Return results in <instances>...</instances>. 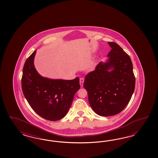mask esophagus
Listing matches in <instances>:
<instances>
[{"label":"esophagus","mask_w":158,"mask_h":158,"mask_svg":"<svg viewBox=\"0 0 158 158\" xmlns=\"http://www.w3.org/2000/svg\"><path fill=\"white\" fill-rule=\"evenodd\" d=\"M83 83H84V78L83 77L80 78V85L81 87H83Z\"/></svg>","instance_id":"esophagus-1"}]
</instances>
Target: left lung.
Listing matches in <instances>:
<instances>
[{"label": "left lung", "mask_w": 158, "mask_h": 158, "mask_svg": "<svg viewBox=\"0 0 158 158\" xmlns=\"http://www.w3.org/2000/svg\"><path fill=\"white\" fill-rule=\"evenodd\" d=\"M108 44L112 49L108 60L100 62L89 73L83 84L92 109L102 116L116 115L124 110L133 94L135 81L129 56L117 43Z\"/></svg>", "instance_id": "8db88e82"}]
</instances>
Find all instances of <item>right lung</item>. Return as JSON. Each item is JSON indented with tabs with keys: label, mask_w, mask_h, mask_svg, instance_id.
<instances>
[{
	"label": "right lung",
	"mask_w": 158,
	"mask_h": 158,
	"mask_svg": "<svg viewBox=\"0 0 158 158\" xmlns=\"http://www.w3.org/2000/svg\"><path fill=\"white\" fill-rule=\"evenodd\" d=\"M36 50L25 62L21 87L33 110L45 119L56 121L67 115L75 94L81 87L78 77L73 80L51 79L42 77L34 66Z\"/></svg>",
	"instance_id": "add662e5"
}]
</instances>
